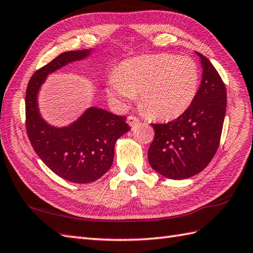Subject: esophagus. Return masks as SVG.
<instances>
[{
	"instance_id": "34e87169",
	"label": "esophagus",
	"mask_w": 253,
	"mask_h": 253,
	"mask_svg": "<svg viewBox=\"0 0 253 253\" xmlns=\"http://www.w3.org/2000/svg\"><path fill=\"white\" fill-rule=\"evenodd\" d=\"M127 123L129 124V126H133L136 125L137 123H139V119L136 116H132V115H129L127 117Z\"/></svg>"
}]
</instances>
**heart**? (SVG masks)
<instances>
[{
  "instance_id": "obj_1",
  "label": "heart",
  "mask_w": 253,
  "mask_h": 253,
  "mask_svg": "<svg viewBox=\"0 0 253 253\" xmlns=\"http://www.w3.org/2000/svg\"><path fill=\"white\" fill-rule=\"evenodd\" d=\"M199 84L196 62L186 56L155 54L127 59L112 73L108 95L126 105L140 92V103L157 119H173L190 107Z\"/></svg>"
}]
</instances>
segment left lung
<instances>
[{"label": "left lung", "instance_id": "left-lung-1", "mask_svg": "<svg viewBox=\"0 0 253 253\" xmlns=\"http://www.w3.org/2000/svg\"><path fill=\"white\" fill-rule=\"evenodd\" d=\"M196 54L203 79L193 102L178 119L152 124L155 137L149 148V163L168 179L182 180L203 171L219 148L226 112L225 85L208 58Z\"/></svg>", "mask_w": 253, "mask_h": 253}]
</instances>
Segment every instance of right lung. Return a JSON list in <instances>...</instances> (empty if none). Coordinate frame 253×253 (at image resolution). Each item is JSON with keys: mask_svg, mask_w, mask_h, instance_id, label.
Returning <instances> with one entry per match:
<instances>
[{"mask_svg": "<svg viewBox=\"0 0 253 253\" xmlns=\"http://www.w3.org/2000/svg\"><path fill=\"white\" fill-rule=\"evenodd\" d=\"M90 52H62L32 75L26 92V128L35 153L52 172L74 183H89L102 177L113 164L116 140L130 129L125 116L95 107L64 127L51 126L41 116L38 95L48 74L85 59Z\"/></svg>", "mask_w": 253, "mask_h": 253, "instance_id": "obj_1", "label": "right lung"}]
</instances>
